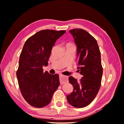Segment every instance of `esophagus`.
I'll return each mask as SVG.
<instances>
[{"label": "esophagus", "mask_w": 124, "mask_h": 124, "mask_svg": "<svg viewBox=\"0 0 124 124\" xmlns=\"http://www.w3.org/2000/svg\"><path fill=\"white\" fill-rule=\"evenodd\" d=\"M59 78H60V84H63L68 81V77L66 76L60 75V76H59Z\"/></svg>", "instance_id": "obj_1"}]
</instances>
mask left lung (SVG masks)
<instances>
[{"mask_svg":"<svg viewBox=\"0 0 124 124\" xmlns=\"http://www.w3.org/2000/svg\"><path fill=\"white\" fill-rule=\"evenodd\" d=\"M69 32L77 47V66L82 77L79 81L69 77L73 90L67 99L75 108H84L93 100L100 88L103 72L101 53L96 40L86 31L77 28Z\"/></svg>","mask_w":124,"mask_h":124,"instance_id":"left-lung-1","label":"left lung"}]
</instances>
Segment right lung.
<instances>
[{"label": "right lung", "instance_id": "1", "mask_svg": "<svg viewBox=\"0 0 124 124\" xmlns=\"http://www.w3.org/2000/svg\"><path fill=\"white\" fill-rule=\"evenodd\" d=\"M65 31L42 30L25 41L16 71L18 84L25 100L35 108L48 105L60 85L58 75L43 72L48 65L53 46Z\"/></svg>", "mask_w": 124, "mask_h": 124}]
</instances>
